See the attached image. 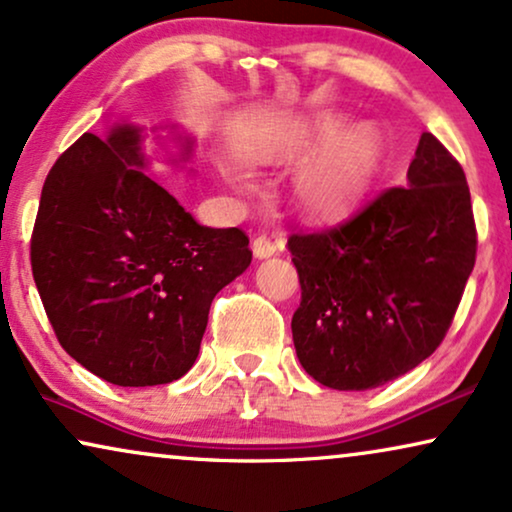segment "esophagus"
I'll use <instances>...</instances> for the list:
<instances>
[{
  "label": "esophagus",
  "instance_id": "1",
  "mask_svg": "<svg viewBox=\"0 0 512 512\" xmlns=\"http://www.w3.org/2000/svg\"><path fill=\"white\" fill-rule=\"evenodd\" d=\"M251 251H254L256 258H268L272 254H277V244L270 240V237L258 235L254 242H251Z\"/></svg>",
  "mask_w": 512,
  "mask_h": 512
}]
</instances>
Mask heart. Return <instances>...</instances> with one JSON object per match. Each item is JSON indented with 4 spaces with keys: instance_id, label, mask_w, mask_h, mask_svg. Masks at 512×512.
Here are the masks:
<instances>
[{
    "instance_id": "b5f03b06",
    "label": "heart",
    "mask_w": 512,
    "mask_h": 512,
    "mask_svg": "<svg viewBox=\"0 0 512 512\" xmlns=\"http://www.w3.org/2000/svg\"><path fill=\"white\" fill-rule=\"evenodd\" d=\"M336 119L298 129L270 152L272 159H294L327 143L294 178V204L305 216L338 218L360 202L378 162V138L367 126L336 136Z\"/></svg>"
}]
</instances>
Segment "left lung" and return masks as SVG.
<instances>
[{
	"mask_svg": "<svg viewBox=\"0 0 512 512\" xmlns=\"http://www.w3.org/2000/svg\"><path fill=\"white\" fill-rule=\"evenodd\" d=\"M301 305L296 355L334 390H371L444 341L473 272L477 228L463 167L423 134L407 171L345 221L291 232Z\"/></svg>",
	"mask_w": 512,
	"mask_h": 512,
	"instance_id": "8db88e82",
	"label": "left lung"
}]
</instances>
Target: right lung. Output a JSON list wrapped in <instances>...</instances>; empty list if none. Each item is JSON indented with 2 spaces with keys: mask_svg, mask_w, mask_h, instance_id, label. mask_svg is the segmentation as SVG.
I'll return each instance as SVG.
<instances>
[{
  "mask_svg": "<svg viewBox=\"0 0 512 512\" xmlns=\"http://www.w3.org/2000/svg\"><path fill=\"white\" fill-rule=\"evenodd\" d=\"M30 263L53 334L122 388L195 364L214 296L251 263L240 228H204L145 174L138 131L84 134L46 176Z\"/></svg>",
  "mask_w": 512,
  "mask_h": 512,
  "instance_id": "obj_1",
  "label": "right lung"
}]
</instances>
